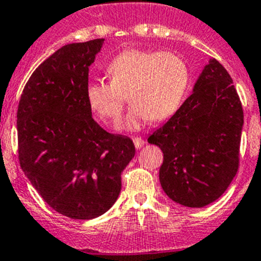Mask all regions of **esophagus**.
Instances as JSON below:
<instances>
[{
    "label": "esophagus",
    "mask_w": 261,
    "mask_h": 261,
    "mask_svg": "<svg viewBox=\"0 0 261 261\" xmlns=\"http://www.w3.org/2000/svg\"><path fill=\"white\" fill-rule=\"evenodd\" d=\"M133 142H135L136 149H141V147H143V145H145V141L141 137H135L133 138Z\"/></svg>",
    "instance_id": "esophagus-1"
}]
</instances>
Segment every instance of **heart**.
Masks as SVG:
<instances>
[{"label":"heart","instance_id":"1","mask_svg":"<svg viewBox=\"0 0 261 261\" xmlns=\"http://www.w3.org/2000/svg\"><path fill=\"white\" fill-rule=\"evenodd\" d=\"M106 73L110 83L92 81L85 88L88 105L99 118L118 125L128 93L132 107L124 128L130 130L176 114L190 83L186 62L171 51L124 50L107 64Z\"/></svg>","mask_w":261,"mask_h":261}]
</instances>
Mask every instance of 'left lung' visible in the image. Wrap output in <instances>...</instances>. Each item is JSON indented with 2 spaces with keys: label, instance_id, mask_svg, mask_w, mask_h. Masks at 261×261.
Listing matches in <instances>:
<instances>
[{
  "label": "left lung",
  "instance_id": "8db88e82",
  "mask_svg": "<svg viewBox=\"0 0 261 261\" xmlns=\"http://www.w3.org/2000/svg\"><path fill=\"white\" fill-rule=\"evenodd\" d=\"M243 110L230 75L210 59L193 94L149 143L163 151L160 185L173 202L200 208L228 189L240 166Z\"/></svg>",
  "mask_w": 261,
  "mask_h": 261
}]
</instances>
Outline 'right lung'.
Here are the masks:
<instances>
[{
  "label": "right lung",
  "mask_w": 261,
  "mask_h": 261,
  "mask_svg": "<svg viewBox=\"0 0 261 261\" xmlns=\"http://www.w3.org/2000/svg\"><path fill=\"white\" fill-rule=\"evenodd\" d=\"M103 41L68 44L51 54L31 75L16 114L21 169L53 210L75 220L111 208L136 152L130 138L95 123L85 97L89 66Z\"/></svg>",
  "instance_id": "obj_1"
}]
</instances>
